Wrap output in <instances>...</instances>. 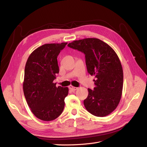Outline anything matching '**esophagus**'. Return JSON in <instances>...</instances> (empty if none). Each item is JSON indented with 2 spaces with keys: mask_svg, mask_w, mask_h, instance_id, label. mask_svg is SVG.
I'll use <instances>...</instances> for the list:
<instances>
[{
  "mask_svg": "<svg viewBox=\"0 0 147 147\" xmlns=\"http://www.w3.org/2000/svg\"><path fill=\"white\" fill-rule=\"evenodd\" d=\"M69 89L70 90H72V91H76V90H78V88H77V87H74V86H73L72 85H70L69 86Z\"/></svg>",
  "mask_w": 147,
  "mask_h": 147,
  "instance_id": "esophagus-1",
  "label": "esophagus"
}]
</instances>
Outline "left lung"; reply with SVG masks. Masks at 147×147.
Masks as SVG:
<instances>
[{
    "mask_svg": "<svg viewBox=\"0 0 147 147\" xmlns=\"http://www.w3.org/2000/svg\"><path fill=\"white\" fill-rule=\"evenodd\" d=\"M67 46L84 53L88 73L94 76V90L88 89L84 100L88 112L96 117L107 116L116 109L121 99L123 71L113 49L96 38H87L69 43Z\"/></svg>",
    "mask_w": 147,
    "mask_h": 147,
    "instance_id": "left-lung-1",
    "label": "left lung"
}]
</instances>
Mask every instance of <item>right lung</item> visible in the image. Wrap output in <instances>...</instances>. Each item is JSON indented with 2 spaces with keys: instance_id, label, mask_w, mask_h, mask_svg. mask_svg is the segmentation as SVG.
<instances>
[{
  "instance_id": "obj_1",
  "label": "right lung",
  "mask_w": 147,
  "mask_h": 147,
  "mask_svg": "<svg viewBox=\"0 0 147 147\" xmlns=\"http://www.w3.org/2000/svg\"><path fill=\"white\" fill-rule=\"evenodd\" d=\"M67 43H47L31 53L26 62L23 84L25 98L37 118L49 121L58 117L64 108L67 87L53 83L59 73L57 57Z\"/></svg>"
}]
</instances>
